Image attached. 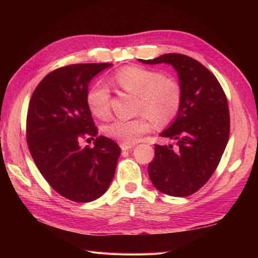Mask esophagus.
Masks as SVG:
<instances>
[{"label":"esophagus","mask_w":258,"mask_h":258,"mask_svg":"<svg viewBox=\"0 0 258 258\" xmlns=\"http://www.w3.org/2000/svg\"><path fill=\"white\" fill-rule=\"evenodd\" d=\"M134 145L132 144H125V143H122L120 144V149H122V151H128L131 149H133Z\"/></svg>","instance_id":"obj_1"}]
</instances>
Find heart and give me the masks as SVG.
<instances>
[{
  "instance_id": "heart-1",
  "label": "heart",
  "mask_w": 258,
  "mask_h": 258,
  "mask_svg": "<svg viewBox=\"0 0 258 258\" xmlns=\"http://www.w3.org/2000/svg\"><path fill=\"white\" fill-rule=\"evenodd\" d=\"M114 82L126 92L140 97L139 112L144 113L134 118H113L104 126L109 138L133 144L150 132L152 119L157 125H165L176 116L182 101L178 84L172 79L163 78L156 71L140 68H124L114 75ZM109 91L103 83H96L87 92L86 102L96 117L109 114Z\"/></svg>"
}]
</instances>
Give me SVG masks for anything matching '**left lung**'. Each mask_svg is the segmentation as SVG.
Instances as JSON below:
<instances>
[{
  "instance_id": "obj_1",
  "label": "left lung",
  "mask_w": 258,
  "mask_h": 258,
  "mask_svg": "<svg viewBox=\"0 0 258 258\" xmlns=\"http://www.w3.org/2000/svg\"><path fill=\"white\" fill-rule=\"evenodd\" d=\"M139 61L172 65L182 93L176 117L160 134L173 140L175 145H155L154 160L149 165L150 178L164 194H194L215 172L227 145L229 112L225 93L204 65L183 54H163Z\"/></svg>"
}]
</instances>
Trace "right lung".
Segmentation results:
<instances>
[{
  "mask_svg": "<svg viewBox=\"0 0 258 258\" xmlns=\"http://www.w3.org/2000/svg\"><path fill=\"white\" fill-rule=\"evenodd\" d=\"M111 63L73 64L47 74L33 93L27 109L26 141L38 171L65 199L97 200L114 177L119 146L97 128L87 106L92 79ZM96 141L92 149L79 142Z\"/></svg>",
  "mask_w": 258,
  "mask_h": 258,
  "instance_id": "obj_1",
  "label": "right lung"
}]
</instances>
